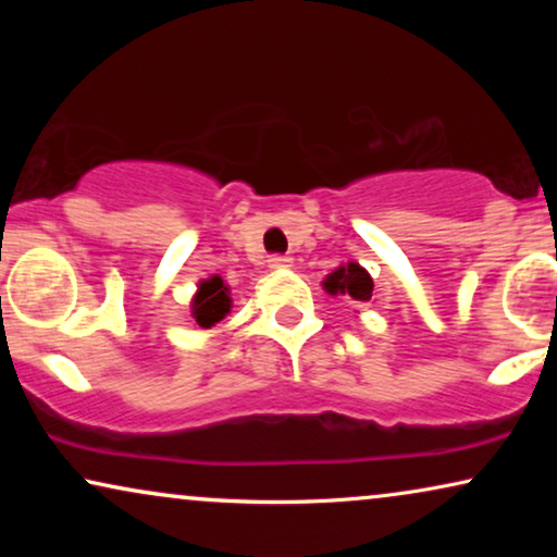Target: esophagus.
<instances>
[{
    "instance_id": "1",
    "label": "esophagus",
    "mask_w": 557,
    "mask_h": 557,
    "mask_svg": "<svg viewBox=\"0 0 557 557\" xmlns=\"http://www.w3.org/2000/svg\"><path fill=\"white\" fill-rule=\"evenodd\" d=\"M292 263H294L292 256H271L269 258V265H271V269H276V271L292 269Z\"/></svg>"
}]
</instances>
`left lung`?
I'll use <instances>...</instances> for the list:
<instances>
[{
    "label": "left lung",
    "mask_w": 557,
    "mask_h": 557,
    "mask_svg": "<svg viewBox=\"0 0 557 557\" xmlns=\"http://www.w3.org/2000/svg\"><path fill=\"white\" fill-rule=\"evenodd\" d=\"M324 288L332 296L342 294V296H352L355 301H370L372 278L360 263L349 261L345 265H339L337 271H332L330 276L324 278Z\"/></svg>",
    "instance_id": "1"
}]
</instances>
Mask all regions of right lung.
I'll list each match as a JSON object with an SVG mask.
<instances>
[{
	"mask_svg": "<svg viewBox=\"0 0 557 557\" xmlns=\"http://www.w3.org/2000/svg\"><path fill=\"white\" fill-rule=\"evenodd\" d=\"M231 288L223 284V278L210 276L200 281L193 299V317L202 330H210L220 319H225V314H231Z\"/></svg>",
	"mask_w": 557,
	"mask_h": 557,
	"instance_id": "add662e5",
	"label": "right lung"
}]
</instances>
